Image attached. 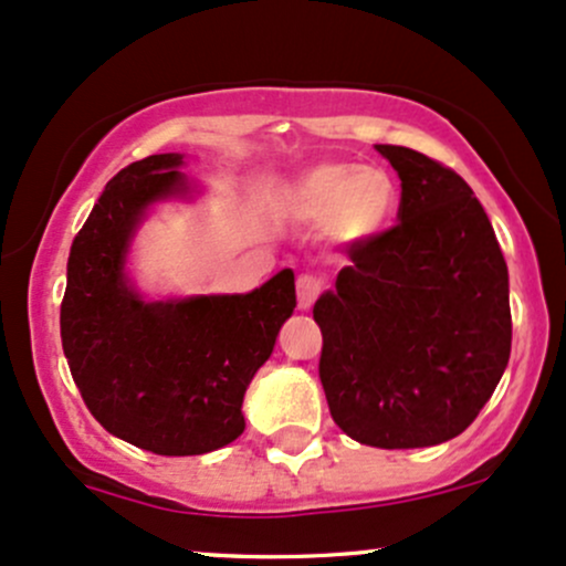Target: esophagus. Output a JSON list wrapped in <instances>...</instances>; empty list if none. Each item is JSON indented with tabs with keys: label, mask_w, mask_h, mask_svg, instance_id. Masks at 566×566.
<instances>
[{
	"label": "esophagus",
	"mask_w": 566,
	"mask_h": 566,
	"mask_svg": "<svg viewBox=\"0 0 566 566\" xmlns=\"http://www.w3.org/2000/svg\"><path fill=\"white\" fill-rule=\"evenodd\" d=\"M322 293V282L316 276H301L297 279V308L301 312H308L314 306V301Z\"/></svg>",
	"instance_id": "1"
}]
</instances>
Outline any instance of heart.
Wrapping results in <instances>:
<instances>
[{
    "label": "heart",
    "instance_id": "b5f03b06",
    "mask_svg": "<svg viewBox=\"0 0 566 566\" xmlns=\"http://www.w3.org/2000/svg\"><path fill=\"white\" fill-rule=\"evenodd\" d=\"M276 209L295 226L322 228L333 244L365 247L395 226L400 185L378 166L327 160L284 185Z\"/></svg>",
    "mask_w": 566,
    "mask_h": 566
}]
</instances>
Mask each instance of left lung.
Wrapping results in <instances>:
<instances>
[{
  "mask_svg": "<svg viewBox=\"0 0 566 566\" xmlns=\"http://www.w3.org/2000/svg\"><path fill=\"white\" fill-rule=\"evenodd\" d=\"M400 177L397 226L352 247L314 303L319 378L357 443L424 449L457 438L511 359L507 265L481 201L457 171L376 145Z\"/></svg>",
  "mask_w": 566,
  "mask_h": 566,
  "instance_id": "left-lung-1",
  "label": "left lung"
}]
</instances>
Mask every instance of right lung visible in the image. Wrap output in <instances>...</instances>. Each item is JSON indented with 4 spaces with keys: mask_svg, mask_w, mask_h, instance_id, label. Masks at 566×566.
Masks as SVG:
<instances>
[{
    "mask_svg": "<svg viewBox=\"0 0 566 566\" xmlns=\"http://www.w3.org/2000/svg\"><path fill=\"white\" fill-rule=\"evenodd\" d=\"M185 155L160 153L109 179L74 235L61 344L88 411L115 438L160 457H196L244 432L241 402L295 312V273L244 295H142L128 252L155 203L182 198Z\"/></svg>",
    "mask_w": 566,
    "mask_h": 566,
    "instance_id": "right-lung-1",
    "label": "right lung"
}]
</instances>
